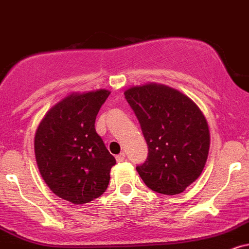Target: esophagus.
Masks as SVG:
<instances>
[{"instance_id":"esophagus-1","label":"esophagus","mask_w":249,"mask_h":249,"mask_svg":"<svg viewBox=\"0 0 249 249\" xmlns=\"http://www.w3.org/2000/svg\"><path fill=\"white\" fill-rule=\"evenodd\" d=\"M116 160L117 162H123L125 160V153H119L118 155H116Z\"/></svg>"}]
</instances>
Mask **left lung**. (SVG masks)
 <instances>
[{
	"label": "left lung",
	"instance_id": "8db88e82",
	"mask_svg": "<svg viewBox=\"0 0 249 249\" xmlns=\"http://www.w3.org/2000/svg\"><path fill=\"white\" fill-rule=\"evenodd\" d=\"M124 95L148 146L138 174L155 193H183L208 159L210 132L203 112L188 96L158 83L132 87Z\"/></svg>",
	"mask_w": 249,
	"mask_h": 249
}]
</instances>
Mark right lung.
I'll list each match as a JSON object with an SVG mask.
<instances>
[{"instance_id":"1","label":"right lung","mask_w":249,"mask_h":249,"mask_svg":"<svg viewBox=\"0 0 249 249\" xmlns=\"http://www.w3.org/2000/svg\"><path fill=\"white\" fill-rule=\"evenodd\" d=\"M109 90L71 94L38 125L35 154L45 183L60 198L85 204L107 190L116 159L96 133L95 121Z\"/></svg>"}]
</instances>
